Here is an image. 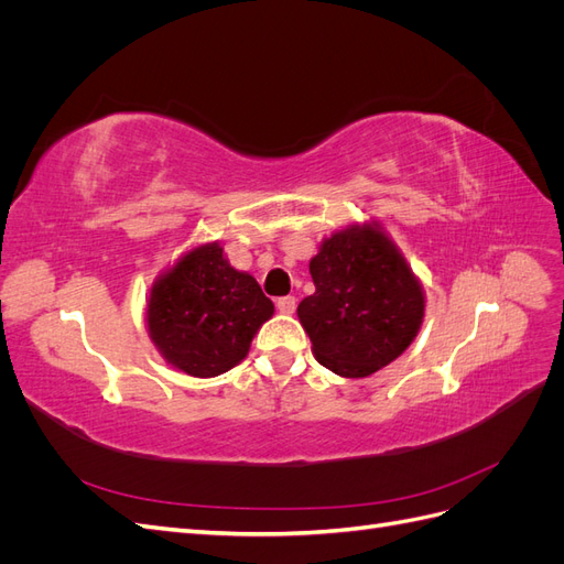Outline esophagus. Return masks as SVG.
I'll list each match as a JSON object with an SVG mask.
<instances>
[{"instance_id":"esophagus-1","label":"esophagus","mask_w":564,"mask_h":564,"mask_svg":"<svg viewBox=\"0 0 564 564\" xmlns=\"http://www.w3.org/2000/svg\"><path fill=\"white\" fill-rule=\"evenodd\" d=\"M278 311L282 315H292L296 311V299L294 296H282L278 299Z\"/></svg>"}]
</instances>
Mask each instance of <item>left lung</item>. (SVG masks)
Segmentation results:
<instances>
[{"label": "left lung", "mask_w": 564, "mask_h": 564, "mask_svg": "<svg viewBox=\"0 0 564 564\" xmlns=\"http://www.w3.org/2000/svg\"><path fill=\"white\" fill-rule=\"evenodd\" d=\"M311 275L315 294L299 303L296 315L315 360L338 377H371L416 338L425 313L423 286L377 220L322 240Z\"/></svg>", "instance_id": "obj_1"}]
</instances>
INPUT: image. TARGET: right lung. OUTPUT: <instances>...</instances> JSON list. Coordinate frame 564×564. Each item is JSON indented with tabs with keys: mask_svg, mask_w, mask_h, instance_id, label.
Segmentation results:
<instances>
[{
	"mask_svg": "<svg viewBox=\"0 0 564 564\" xmlns=\"http://www.w3.org/2000/svg\"><path fill=\"white\" fill-rule=\"evenodd\" d=\"M272 313L275 305L259 282L235 270L224 247L209 242L185 251L155 280L145 324L166 365L212 379L245 360Z\"/></svg>",
	"mask_w": 564,
	"mask_h": 564,
	"instance_id": "add662e5",
	"label": "right lung"
}]
</instances>
